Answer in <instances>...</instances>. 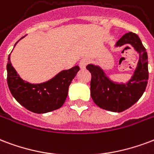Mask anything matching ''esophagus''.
I'll list each match as a JSON object with an SVG mask.
<instances>
[{
  "label": "esophagus",
  "mask_w": 154,
  "mask_h": 154,
  "mask_svg": "<svg viewBox=\"0 0 154 154\" xmlns=\"http://www.w3.org/2000/svg\"><path fill=\"white\" fill-rule=\"evenodd\" d=\"M89 60L88 59H82V60L80 61L79 63V65H80V68L82 69H85V67H86V65H87L88 64H89Z\"/></svg>",
  "instance_id": "esophagus-1"
}]
</instances>
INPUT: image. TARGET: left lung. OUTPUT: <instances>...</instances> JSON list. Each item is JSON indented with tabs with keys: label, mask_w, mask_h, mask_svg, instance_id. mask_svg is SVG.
Instances as JSON below:
<instances>
[{
	"label": "left lung",
	"mask_w": 154,
	"mask_h": 154,
	"mask_svg": "<svg viewBox=\"0 0 154 154\" xmlns=\"http://www.w3.org/2000/svg\"><path fill=\"white\" fill-rule=\"evenodd\" d=\"M131 44L138 51L140 59L133 77L127 84L111 82L98 66L89 64L87 70L91 73L90 94L96 105L104 110L122 112L139 100L147 86L149 79L148 56L139 36L132 32L123 35L116 47Z\"/></svg>",
	"instance_id": "obj_1"
}]
</instances>
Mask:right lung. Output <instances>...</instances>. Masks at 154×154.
I'll use <instances>...</instances> for the list:
<instances>
[{
    "instance_id": "right-lung-1",
    "label": "right lung",
    "mask_w": 154,
    "mask_h": 154,
    "mask_svg": "<svg viewBox=\"0 0 154 154\" xmlns=\"http://www.w3.org/2000/svg\"><path fill=\"white\" fill-rule=\"evenodd\" d=\"M80 70L78 66L64 70L42 84H30L21 79L10 62L7 63V83L12 95L25 108L37 114L47 113L61 107L65 102L69 85Z\"/></svg>"
}]
</instances>
